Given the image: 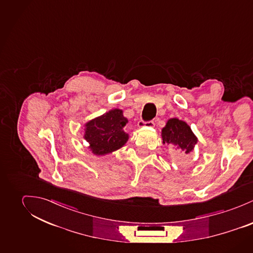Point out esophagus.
<instances>
[{
  "label": "esophagus",
  "instance_id": "obj_1",
  "mask_svg": "<svg viewBox=\"0 0 253 253\" xmlns=\"http://www.w3.org/2000/svg\"><path fill=\"white\" fill-rule=\"evenodd\" d=\"M138 126L140 128L142 127H154V122L153 121H143V120H140L138 122Z\"/></svg>",
  "mask_w": 253,
  "mask_h": 253
}]
</instances>
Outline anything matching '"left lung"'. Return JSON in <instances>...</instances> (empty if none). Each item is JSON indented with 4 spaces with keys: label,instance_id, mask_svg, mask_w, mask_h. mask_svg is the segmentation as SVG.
<instances>
[{
    "label": "left lung",
    "instance_id": "left-lung-1",
    "mask_svg": "<svg viewBox=\"0 0 253 253\" xmlns=\"http://www.w3.org/2000/svg\"><path fill=\"white\" fill-rule=\"evenodd\" d=\"M161 135L163 143H171L186 154L190 153L194 149L198 141L189 125L177 118L169 119L166 126L162 129Z\"/></svg>",
    "mask_w": 253,
    "mask_h": 253
}]
</instances>
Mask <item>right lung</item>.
<instances>
[{
	"label": "right lung",
	"instance_id": "right-lung-1",
	"mask_svg": "<svg viewBox=\"0 0 253 253\" xmlns=\"http://www.w3.org/2000/svg\"><path fill=\"white\" fill-rule=\"evenodd\" d=\"M128 122L123 112L114 109L85 124L84 139L95 155H105L122 147L129 139L123 127Z\"/></svg>",
	"mask_w": 253,
	"mask_h": 253
}]
</instances>
